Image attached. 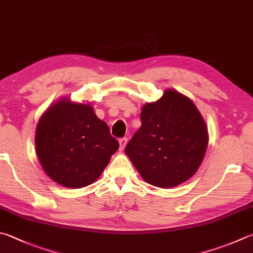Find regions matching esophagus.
Segmentation results:
<instances>
[{"mask_svg":"<svg viewBox=\"0 0 253 253\" xmlns=\"http://www.w3.org/2000/svg\"><path fill=\"white\" fill-rule=\"evenodd\" d=\"M126 145H127V138H126V137H124V138L119 139V149L124 150V149H125Z\"/></svg>","mask_w":253,"mask_h":253,"instance_id":"1","label":"esophagus"}]
</instances>
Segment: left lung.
<instances>
[{
	"label": "left lung",
	"instance_id": "obj_1",
	"mask_svg": "<svg viewBox=\"0 0 253 253\" xmlns=\"http://www.w3.org/2000/svg\"><path fill=\"white\" fill-rule=\"evenodd\" d=\"M141 126L125 149L146 182L172 188L191 178L200 167L209 136L194 102L174 89L141 108Z\"/></svg>",
	"mask_w": 253,
	"mask_h": 253
}]
</instances>
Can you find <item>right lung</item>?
<instances>
[{"instance_id": "1", "label": "right lung", "mask_w": 253, "mask_h": 253, "mask_svg": "<svg viewBox=\"0 0 253 253\" xmlns=\"http://www.w3.org/2000/svg\"><path fill=\"white\" fill-rule=\"evenodd\" d=\"M119 148L107 124L89 103L63 97L41 116L35 151L45 173L58 185L83 188L98 179Z\"/></svg>"}]
</instances>
